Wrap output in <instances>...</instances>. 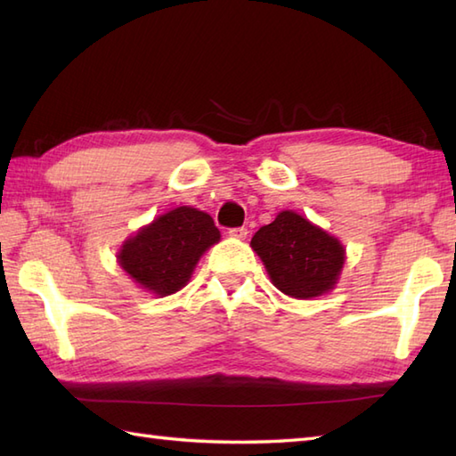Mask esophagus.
Instances as JSON below:
<instances>
[{
  "label": "esophagus",
  "instance_id": "esophagus-1",
  "mask_svg": "<svg viewBox=\"0 0 456 456\" xmlns=\"http://www.w3.org/2000/svg\"><path fill=\"white\" fill-rule=\"evenodd\" d=\"M247 233H248L247 227H235V229H231V231H229V237L243 240V239H247Z\"/></svg>",
  "mask_w": 456,
  "mask_h": 456
}]
</instances>
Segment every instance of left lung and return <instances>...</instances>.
I'll use <instances>...</instances> for the list:
<instances>
[{
    "mask_svg": "<svg viewBox=\"0 0 456 456\" xmlns=\"http://www.w3.org/2000/svg\"><path fill=\"white\" fill-rule=\"evenodd\" d=\"M250 247L263 260L270 282L296 299L331 292L346 260L341 240L292 209L280 211L260 227Z\"/></svg>",
    "mask_w": 456,
    "mask_h": 456,
    "instance_id": "left-lung-1",
    "label": "left lung"
}]
</instances>
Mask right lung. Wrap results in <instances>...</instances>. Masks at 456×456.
<instances>
[{
    "instance_id": "add662e5",
    "label": "right lung",
    "mask_w": 456,
    "mask_h": 456,
    "mask_svg": "<svg viewBox=\"0 0 456 456\" xmlns=\"http://www.w3.org/2000/svg\"><path fill=\"white\" fill-rule=\"evenodd\" d=\"M219 239L209 213L180 206L125 239L118 265L139 288L159 297L172 296L190 282L203 253Z\"/></svg>"
}]
</instances>
